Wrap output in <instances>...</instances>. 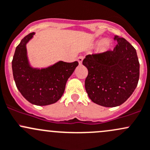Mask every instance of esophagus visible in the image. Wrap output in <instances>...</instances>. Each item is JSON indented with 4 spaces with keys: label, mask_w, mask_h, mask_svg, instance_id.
I'll return each mask as SVG.
<instances>
[{
    "label": "esophagus",
    "mask_w": 150,
    "mask_h": 150,
    "mask_svg": "<svg viewBox=\"0 0 150 150\" xmlns=\"http://www.w3.org/2000/svg\"><path fill=\"white\" fill-rule=\"evenodd\" d=\"M83 59H84V57L83 56H79L78 58H77V61H78V62L79 63V64H82Z\"/></svg>",
    "instance_id": "obj_1"
}]
</instances>
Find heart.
Listing matches in <instances>:
<instances>
[{
	"label": "heart",
	"instance_id": "b5f03b06",
	"mask_svg": "<svg viewBox=\"0 0 150 150\" xmlns=\"http://www.w3.org/2000/svg\"><path fill=\"white\" fill-rule=\"evenodd\" d=\"M110 47V42L108 40H104L100 42L99 50L101 52H105L108 50Z\"/></svg>",
	"mask_w": 150,
	"mask_h": 150
}]
</instances>
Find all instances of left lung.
<instances>
[{"label": "left lung", "instance_id": "8db88e82", "mask_svg": "<svg viewBox=\"0 0 150 150\" xmlns=\"http://www.w3.org/2000/svg\"><path fill=\"white\" fill-rule=\"evenodd\" d=\"M112 50L86 55L85 89L93 103L104 107L121 105L132 95L139 79V63L135 48L118 36Z\"/></svg>", "mask_w": 150, "mask_h": 150}]
</instances>
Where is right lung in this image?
I'll list each match as a JSON object with an SVG mask.
<instances>
[{"label": "right lung", "instance_id": "obj_1", "mask_svg": "<svg viewBox=\"0 0 150 150\" xmlns=\"http://www.w3.org/2000/svg\"><path fill=\"white\" fill-rule=\"evenodd\" d=\"M34 35L32 32L24 37L16 47L12 61L13 79L18 91L27 101L35 105H48L62 97L66 81L79 63L61 61L44 69L32 67L26 46Z\"/></svg>", "mask_w": 150, "mask_h": 150}]
</instances>
